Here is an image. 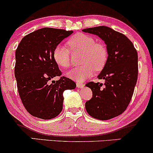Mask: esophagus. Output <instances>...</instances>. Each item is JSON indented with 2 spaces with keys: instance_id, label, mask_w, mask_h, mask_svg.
<instances>
[{
  "instance_id": "1",
  "label": "esophagus",
  "mask_w": 153,
  "mask_h": 153,
  "mask_svg": "<svg viewBox=\"0 0 153 153\" xmlns=\"http://www.w3.org/2000/svg\"><path fill=\"white\" fill-rule=\"evenodd\" d=\"M76 86L78 87V88H83L84 87V84L82 83V82H78L76 83Z\"/></svg>"
}]
</instances>
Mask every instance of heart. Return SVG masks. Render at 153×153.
I'll return each mask as SVG.
<instances>
[{"label": "heart", "instance_id": "obj_1", "mask_svg": "<svg viewBox=\"0 0 153 153\" xmlns=\"http://www.w3.org/2000/svg\"><path fill=\"white\" fill-rule=\"evenodd\" d=\"M67 45L72 52H82L80 62L82 65L75 67L68 73L71 79L82 81L90 77L94 71L99 72L106 66L108 58L107 47L102 42H96L90 35L75 34L68 40ZM52 58L57 65L62 68H68L71 65V52L65 46L56 47L52 52Z\"/></svg>", "mask_w": 153, "mask_h": 153}]
</instances>
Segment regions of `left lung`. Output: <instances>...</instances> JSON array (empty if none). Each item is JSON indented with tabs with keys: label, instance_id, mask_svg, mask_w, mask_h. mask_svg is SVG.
Here are the masks:
<instances>
[{
	"label": "left lung",
	"instance_id": "left-lung-1",
	"mask_svg": "<svg viewBox=\"0 0 153 153\" xmlns=\"http://www.w3.org/2000/svg\"><path fill=\"white\" fill-rule=\"evenodd\" d=\"M82 31L99 36L108 52L106 66L98 76L105 80L104 85L93 81L85 84L93 92L91 99L85 102V109L95 119H112L127 109L134 94L138 76L137 52L125 35L109 27L101 26Z\"/></svg>",
	"mask_w": 153,
	"mask_h": 153
}]
</instances>
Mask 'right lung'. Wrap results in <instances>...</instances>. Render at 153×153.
<instances>
[{
  "mask_svg": "<svg viewBox=\"0 0 153 153\" xmlns=\"http://www.w3.org/2000/svg\"><path fill=\"white\" fill-rule=\"evenodd\" d=\"M73 31L42 28L27 34L16 50L14 68L17 88L25 108L37 118L51 119L62 109L63 92L76 84L62 73L52 58L54 49ZM59 76L58 81L50 79Z\"/></svg>",
  "mask_w": 153,
  "mask_h": 153,
  "instance_id": "right-lung-1",
  "label": "right lung"
}]
</instances>
